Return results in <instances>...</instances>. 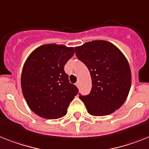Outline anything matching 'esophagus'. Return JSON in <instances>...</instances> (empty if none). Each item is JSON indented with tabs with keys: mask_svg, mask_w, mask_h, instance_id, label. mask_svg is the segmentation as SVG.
Masks as SVG:
<instances>
[{
	"mask_svg": "<svg viewBox=\"0 0 149 149\" xmlns=\"http://www.w3.org/2000/svg\"><path fill=\"white\" fill-rule=\"evenodd\" d=\"M75 85L77 86V87H79V82H77V83H75Z\"/></svg>",
	"mask_w": 149,
	"mask_h": 149,
	"instance_id": "34e87169",
	"label": "esophagus"
}]
</instances>
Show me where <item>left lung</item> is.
Here are the masks:
<instances>
[{"label":"left lung","instance_id":"obj_1","mask_svg":"<svg viewBox=\"0 0 149 149\" xmlns=\"http://www.w3.org/2000/svg\"><path fill=\"white\" fill-rule=\"evenodd\" d=\"M75 50L92 79L90 93L79 95L87 112L103 116L118 109L126 100L132 83L131 70L124 54L106 40L86 42L75 47Z\"/></svg>","mask_w":149,"mask_h":149}]
</instances>
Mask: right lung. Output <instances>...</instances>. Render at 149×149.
I'll return each mask as SVG.
<instances>
[{
  "instance_id": "right-lung-1",
  "label": "right lung",
  "mask_w": 149,
  "mask_h": 149,
  "mask_svg": "<svg viewBox=\"0 0 149 149\" xmlns=\"http://www.w3.org/2000/svg\"><path fill=\"white\" fill-rule=\"evenodd\" d=\"M74 54L73 47L49 43L40 46L24 64L21 89L29 108L47 119L64 116L78 89L70 83L64 66Z\"/></svg>"
}]
</instances>
